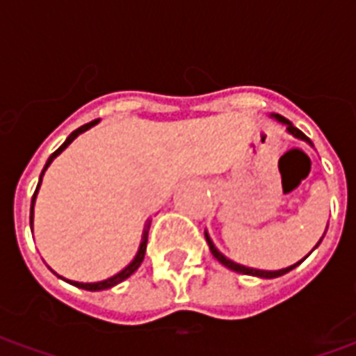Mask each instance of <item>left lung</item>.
I'll return each mask as SVG.
<instances>
[{
    "label": "left lung",
    "mask_w": 356,
    "mask_h": 356,
    "mask_svg": "<svg viewBox=\"0 0 356 356\" xmlns=\"http://www.w3.org/2000/svg\"><path fill=\"white\" fill-rule=\"evenodd\" d=\"M270 118H275V120H276V122H278V124H282L284 127H286V131L290 133L291 137H296V139H299V140H303V143H307L309 147H313V143H311V139H309V137H307V135H305V133H303V131H299L298 127H296V125L291 124L290 120H286V118L280 116V114H270ZM326 229H328V225H326ZM204 234H206V242H208V246H209V250H211V254H213V257H216L217 261L221 263V265H225V267H227V268H231V270H236V273H242V275L257 276V278H278V276H282V275H286V273H290L291 268H296V267H298V265H301V263L305 261L307 255L311 254L313 250H316V248H318V244H321V242H322V238H324V234H326V232L322 234V238L318 240V242H316V246H314L313 250H311V252H309V254H307L305 257L301 259V261L293 263V265H290V267L278 268V270H263V268L246 267V265H240V263L232 261V259H229L227 255H223V254H221V252H219V250H217L216 244H213V240H211V236H209V232H208V231H204Z\"/></svg>",
    "instance_id": "1"
}]
</instances>
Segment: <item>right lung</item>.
I'll return each instance as SVG.
<instances>
[{"label":"right lung","mask_w":356,"mask_h":356,"mask_svg":"<svg viewBox=\"0 0 356 356\" xmlns=\"http://www.w3.org/2000/svg\"><path fill=\"white\" fill-rule=\"evenodd\" d=\"M99 124V120H93V122H89V124L81 125V127H78L76 131H72L68 137H66V140L60 145V147L53 152V154L47 158V162H45V165H43L42 173H40V181H38V186H35V193L34 196H32V206H30V229L34 231V206H35V198H38V193H40V186H42V179L43 175H45V171H47V168H49L51 163H53V160L57 158L65 148H68V145L72 143L78 135H81V133H86L88 129H91L93 125ZM150 221L152 219H147V223H145V229H143V236H140V244H139V250H137V254H135V257H133L131 261L127 263L120 273H116V275L108 276V278H104V280H99V282H76V280H68V278H65V276L57 275L53 268V275H57L58 278H63L65 282L72 284V286H76V288H81V290H89V291H101V290H108V288H112V286H116V284L124 282L125 278H129V276L137 270V268L140 267V263H143V259H145V252H147V242H148V229H150Z\"/></svg>","instance_id":"add662e5"}]
</instances>
